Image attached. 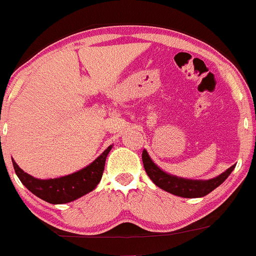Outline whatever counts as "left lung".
<instances>
[{
    "instance_id": "left-lung-1",
    "label": "left lung",
    "mask_w": 256,
    "mask_h": 256,
    "mask_svg": "<svg viewBox=\"0 0 256 256\" xmlns=\"http://www.w3.org/2000/svg\"><path fill=\"white\" fill-rule=\"evenodd\" d=\"M142 159H143L146 172L155 185L164 191L170 192L176 196L185 197V198H197V197L206 196L213 190L217 188L220 184L224 182L226 178L230 175V172L236 168V165H233V166L226 168L224 172L218 175L217 178H210V180H191V178H178V176L170 175V174L162 171L150 159L146 150H143Z\"/></svg>"
}]
</instances>
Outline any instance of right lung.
<instances>
[{
    "label": "right lung",
    "instance_id": "obj_1",
    "mask_svg": "<svg viewBox=\"0 0 256 256\" xmlns=\"http://www.w3.org/2000/svg\"><path fill=\"white\" fill-rule=\"evenodd\" d=\"M110 149H112V146L107 148L88 166L70 174V175L56 178H48V180L33 178L18 166L13 159L12 162L20 182L27 187L32 194L49 204H62L75 201L96 188V186L101 181L102 174L104 170V162H106V158Z\"/></svg>",
    "mask_w": 256,
    "mask_h": 256
}]
</instances>
